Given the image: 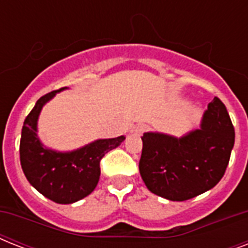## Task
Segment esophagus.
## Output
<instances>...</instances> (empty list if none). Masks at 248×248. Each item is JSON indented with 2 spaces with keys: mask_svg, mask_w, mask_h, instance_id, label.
Returning <instances> with one entry per match:
<instances>
[{
  "mask_svg": "<svg viewBox=\"0 0 248 248\" xmlns=\"http://www.w3.org/2000/svg\"><path fill=\"white\" fill-rule=\"evenodd\" d=\"M148 130V126L147 124H138L135 127L132 128V132L136 134V135H140V134H143L144 131H147Z\"/></svg>",
  "mask_w": 248,
  "mask_h": 248,
  "instance_id": "34e87169",
  "label": "esophagus"
}]
</instances>
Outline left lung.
Segmentation results:
<instances>
[{
	"mask_svg": "<svg viewBox=\"0 0 248 248\" xmlns=\"http://www.w3.org/2000/svg\"><path fill=\"white\" fill-rule=\"evenodd\" d=\"M234 127L219 97L208 104L201 127L181 138L145 132L139 162L147 188L170 201H186L215 186L234 147Z\"/></svg>",
	"mask_w": 248,
	"mask_h": 248,
	"instance_id": "1",
	"label": "left lung"
}]
</instances>
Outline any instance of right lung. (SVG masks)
Instances as JSON below:
<instances>
[{
	"instance_id": "1",
	"label": "right lung",
	"mask_w": 248,
	"mask_h": 248,
	"mask_svg": "<svg viewBox=\"0 0 248 248\" xmlns=\"http://www.w3.org/2000/svg\"><path fill=\"white\" fill-rule=\"evenodd\" d=\"M65 89L51 91L37 100L25 118L20 139V165L27 180L42 196L60 204L75 203L93 192L100 177L101 158L124 140V136L99 139L72 152L44 147L37 135L41 109Z\"/></svg>"
}]
</instances>
